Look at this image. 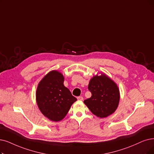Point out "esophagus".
<instances>
[{
  "label": "esophagus",
  "mask_w": 154,
  "mask_h": 154,
  "mask_svg": "<svg viewBox=\"0 0 154 154\" xmlns=\"http://www.w3.org/2000/svg\"><path fill=\"white\" fill-rule=\"evenodd\" d=\"M77 99L79 100V101H82L83 100V98L82 97H78Z\"/></svg>",
  "instance_id": "obj_1"
}]
</instances>
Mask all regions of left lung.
Masks as SVG:
<instances>
[{
	"mask_svg": "<svg viewBox=\"0 0 154 154\" xmlns=\"http://www.w3.org/2000/svg\"><path fill=\"white\" fill-rule=\"evenodd\" d=\"M88 88L91 97L84 100L90 111L100 118H106L115 112L119 105L120 94L118 87L104 73L94 76Z\"/></svg>",
	"mask_w": 154,
	"mask_h": 154,
	"instance_id": "8db88e82",
	"label": "left lung"
}]
</instances>
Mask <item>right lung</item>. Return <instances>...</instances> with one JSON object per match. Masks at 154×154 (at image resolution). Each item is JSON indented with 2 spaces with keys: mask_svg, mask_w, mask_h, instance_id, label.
I'll use <instances>...</instances> for the list:
<instances>
[{
  "mask_svg": "<svg viewBox=\"0 0 154 154\" xmlns=\"http://www.w3.org/2000/svg\"><path fill=\"white\" fill-rule=\"evenodd\" d=\"M64 78L60 72H49L38 83L36 103L41 112L48 119L59 121L64 118L72 104L77 100L64 85Z\"/></svg>",
  "mask_w": 154,
  "mask_h": 154,
  "instance_id": "1",
  "label": "right lung"
}]
</instances>
